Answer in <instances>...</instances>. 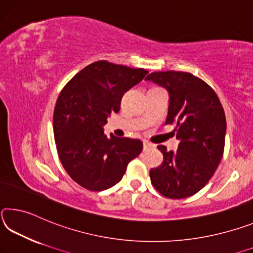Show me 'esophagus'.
I'll return each mask as SVG.
<instances>
[{
    "mask_svg": "<svg viewBox=\"0 0 253 253\" xmlns=\"http://www.w3.org/2000/svg\"><path fill=\"white\" fill-rule=\"evenodd\" d=\"M152 147H154V146H152L151 143H149L148 141H144V142H143V150H144V151H147L148 149H150V148H152Z\"/></svg>",
    "mask_w": 253,
    "mask_h": 253,
    "instance_id": "34e87169",
    "label": "esophagus"
}]
</instances>
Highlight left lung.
Segmentation results:
<instances>
[{
  "label": "left lung",
  "mask_w": 253,
  "mask_h": 253,
  "mask_svg": "<svg viewBox=\"0 0 253 253\" xmlns=\"http://www.w3.org/2000/svg\"><path fill=\"white\" fill-rule=\"evenodd\" d=\"M169 93L166 124L175 126L177 151H167L159 167L150 170L151 183L168 198L196 194L214 175L224 151L226 120L216 93L201 78L185 72H156L147 78Z\"/></svg>",
  "instance_id": "left-lung-1"
}]
</instances>
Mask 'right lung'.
<instances>
[{
    "label": "right lung",
    "instance_id": "right-lung-1",
    "mask_svg": "<svg viewBox=\"0 0 253 253\" xmlns=\"http://www.w3.org/2000/svg\"><path fill=\"white\" fill-rule=\"evenodd\" d=\"M148 74L105 60L95 61L76 74L58 96L53 111V135L65 170L78 185L93 192L122 179L126 166L141 154L138 139L104 134L103 126L118 113L124 93Z\"/></svg>",
    "mask_w": 253,
    "mask_h": 253
}]
</instances>
